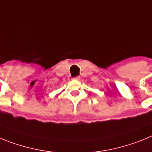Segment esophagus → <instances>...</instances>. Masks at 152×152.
Returning a JSON list of instances; mask_svg holds the SVG:
<instances>
[{
	"mask_svg": "<svg viewBox=\"0 0 152 152\" xmlns=\"http://www.w3.org/2000/svg\"><path fill=\"white\" fill-rule=\"evenodd\" d=\"M80 79V77L79 76H75V77H73V80H79Z\"/></svg>",
	"mask_w": 152,
	"mask_h": 152,
	"instance_id": "esophagus-1",
	"label": "esophagus"
}]
</instances>
